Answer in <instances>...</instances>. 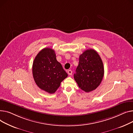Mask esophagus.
I'll return each mask as SVG.
<instances>
[{"mask_svg": "<svg viewBox=\"0 0 133 133\" xmlns=\"http://www.w3.org/2000/svg\"><path fill=\"white\" fill-rule=\"evenodd\" d=\"M68 75H71L72 74V70H68Z\"/></svg>", "mask_w": 133, "mask_h": 133, "instance_id": "34e87169", "label": "esophagus"}]
</instances>
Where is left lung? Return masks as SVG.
Returning a JSON list of instances; mask_svg holds the SVG:
<instances>
[{
  "label": "left lung",
  "instance_id": "8db88e82",
  "mask_svg": "<svg viewBox=\"0 0 133 133\" xmlns=\"http://www.w3.org/2000/svg\"><path fill=\"white\" fill-rule=\"evenodd\" d=\"M104 75L103 61L94 49L85 50L79 56L74 79L79 88L86 92L96 89Z\"/></svg>",
  "mask_w": 133,
  "mask_h": 133
}]
</instances>
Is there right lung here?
I'll return each mask as SVG.
<instances>
[{"label":"right lung","mask_w":133,"mask_h":133,"mask_svg":"<svg viewBox=\"0 0 133 133\" xmlns=\"http://www.w3.org/2000/svg\"><path fill=\"white\" fill-rule=\"evenodd\" d=\"M32 72L37 87L50 94L56 91L61 83L68 77L57 61L55 51L49 48H44L37 54L33 61Z\"/></svg>","instance_id":"add662e5"}]
</instances>
